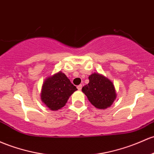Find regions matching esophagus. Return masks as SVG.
Listing matches in <instances>:
<instances>
[{
	"label": "esophagus",
	"mask_w": 154,
	"mask_h": 154,
	"mask_svg": "<svg viewBox=\"0 0 154 154\" xmlns=\"http://www.w3.org/2000/svg\"><path fill=\"white\" fill-rule=\"evenodd\" d=\"M82 85H77V89H78L79 91H81V89H82Z\"/></svg>",
	"instance_id": "34e87169"
}]
</instances>
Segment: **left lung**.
<instances>
[{"label": "left lung", "instance_id": "left-lung-1", "mask_svg": "<svg viewBox=\"0 0 154 154\" xmlns=\"http://www.w3.org/2000/svg\"><path fill=\"white\" fill-rule=\"evenodd\" d=\"M89 83L82 87V91L94 107L100 109L109 107L116 100V91L114 84L107 77L99 73L91 74Z\"/></svg>", "mask_w": 154, "mask_h": 154}]
</instances>
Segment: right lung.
I'll use <instances>...</instances> for the list:
<instances>
[{
  "mask_svg": "<svg viewBox=\"0 0 154 154\" xmlns=\"http://www.w3.org/2000/svg\"><path fill=\"white\" fill-rule=\"evenodd\" d=\"M77 90L66 74L60 71L44 81L41 91L42 102L51 110H58L66 105L69 98Z\"/></svg>",
  "mask_w": 154,
  "mask_h": 154,
  "instance_id": "1",
  "label": "right lung"
}]
</instances>
